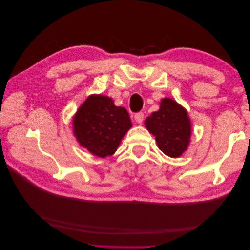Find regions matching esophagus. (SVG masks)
Wrapping results in <instances>:
<instances>
[{
  "label": "esophagus",
  "instance_id": "obj_1",
  "mask_svg": "<svg viewBox=\"0 0 250 250\" xmlns=\"http://www.w3.org/2000/svg\"><path fill=\"white\" fill-rule=\"evenodd\" d=\"M134 120H135V122L141 124L143 121H144V113L141 112V111L135 113V115H134Z\"/></svg>",
  "mask_w": 250,
  "mask_h": 250
}]
</instances>
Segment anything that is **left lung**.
Masks as SVG:
<instances>
[{
    "label": "left lung",
    "mask_w": 250,
    "mask_h": 250,
    "mask_svg": "<svg viewBox=\"0 0 250 250\" xmlns=\"http://www.w3.org/2000/svg\"><path fill=\"white\" fill-rule=\"evenodd\" d=\"M147 129L155 135L158 148L171 157H178L188 148L191 135V123L186 109L175 101L165 98L160 110L145 121Z\"/></svg>",
    "instance_id": "left-lung-1"
}]
</instances>
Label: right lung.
I'll return each instance as SVG.
<instances>
[{
    "label": "right lung",
    "mask_w": 250,
    "mask_h": 250,
    "mask_svg": "<svg viewBox=\"0 0 250 250\" xmlns=\"http://www.w3.org/2000/svg\"><path fill=\"white\" fill-rule=\"evenodd\" d=\"M74 133L80 145L99 157L110 156L131 127L124 107L116 106L110 98L89 96L73 119Z\"/></svg>",
    "instance_id": "obj_1"
}]
</instances>
